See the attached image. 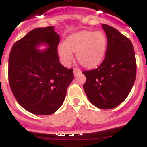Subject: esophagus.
Segmentation results:
<instances>
[{
  "mask_svg": "<svg viewBox=\"0 0 147 147\" xmlns=\"http://www.w3.org/2000/svg\"><path fill=\"white\" fill-rule=\"evenodd\" d=\"M81 70L80 69H74L73 70V73H74V76H78V75H79V74H81Z\"/></svg>",
  "mask_w": 147,
  "mask_h": 147,
  "instance_id": "34e87169",
  "label": "esophagus"
}]
</instances>
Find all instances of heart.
Masks as SVG:
<instances>
[{"mask_svg":"<svg viewBox=\"0 0 147 147\" xmlns=\"http://www.w3.org/2000/svg\"><path fill=\"white\" fill-rule=\"evenodd\" d=\"M107 40L105 33L82 30L71 34L58 49V53L65 64L73 59L71 53H77L78 62L86 69H94L100 65L105 59Z\"/></svg>","mask_w":147,"mask_h":147,"instance_id":"obj_1","label":"heart"}]
</instances>
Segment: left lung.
<instances>
[{
  "mask_svg": "<svg viewBox=\"0 0 147 147\" xmlns=\"http://www.w3.org/2000/svg\"><path fill=\"white\" fill-rule=\"evenodd\" d=\"M107 47L105 60L98 69L85 71L83 88L92 105L111 109L123 102L134 84L137 62L132 42L114 27L102 24Z\"/></svg>",
  "mask_w": 147,
  "mask_h": 147,
  "instance_id": "8db88e82",
  "label": "left lung"
}]
</instances>
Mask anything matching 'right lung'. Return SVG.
<instances>
[{
	"mask_svg": "<svg viewBox=\"0 0 147 147\" xmlns=\"http://www.w3.org/2000/svg\"><path fill=\"white\" fill-rule=\"evenodd\" d=\"M60 37L53 26L36 28L15 42L10 51L8 78L16 100L34 114L55 113L64 102L73 69L59 62ZM46 44L41 51L37 48Z\"/></svg>",
	"mask_w": 147,
	"mask_h": 147,
	"instance_id": "obj_1",
	"label": "right lung"
}]
</instances>
